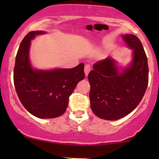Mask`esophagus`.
Segmentation results:
<instances>
[{
    "label": "esophagus",
    "mask_w": 159,
    "mask_h": 159,
    "mask_svg": "<svg viewBox=\"0 0 159 159\" xmlns=\"http://www.w3.org/2000/svg\"><path fill=\"white\" fill-rule=\"evenodd\" d=\"M90 70H91V66L89 65H86L84 66V74H85V76L87 77L89 75Z\"/></svg>",
    "instance_id": "34e87169"
}]
</instances>
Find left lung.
Here are the masks:
<instances>
[{"label": "left lung", "instance_id": "1", "mask_svg": "<svg viewBox=\"0 0 159 159\" xmlns=\"http://www.w3.org/2000/svg\"><path fill=\"white\" fill-rule=\"evenodd\" d=\"M123 38L133 50L131 65L119 72L115 61L107 57L96 62L88 77L91 110L105 120H118L131 113L148 86V60L140 40L134 34H125Z\"/></svg>", "mask_w": 159, "mask_h": 159}]
</instances>
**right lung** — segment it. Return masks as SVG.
I'll return each mask as SVG.
<instances>
[{"mask_svg":"<svg viewBox=\"0 0 159 159\" xmlns=\"http://www.w3.org/2000/svg\"><path fill=\"white\" fill-rule=\"evenodd\" d=\"M44 31H30L22 40L15 59L14 83L23 106L39 118H54L65 113L69 96L84 78L83 63L73 68L35 70L30 66V41Z\"/></svg>","mask_w":159,"mask_h":159,"instance_id":"1","label":"right lung"}]
</instances>
